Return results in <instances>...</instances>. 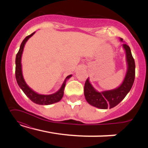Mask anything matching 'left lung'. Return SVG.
Masks as SVG:
<instances>
[{
    "label": "left lung",
    "instance_id": "1",
    "mask_svg": "<svg viewBox=\"0 0 148 148\" xmlns=\"http://www.w3.org/2000/svg\"><path fill=\"white\" fill-rule=\"evenodd\" d=\"M120 42L123 39L120 38ZM125 51L127 71L122 84L118 87L108 90L98 91L90 82L89 78L86 80L84 86V95L87 102L91 106L101 109L112 108L118 104L130 91L135 79V62L128 45L123 44Z\"/></svg>",
    "mask_w": 148,
    "mask_h": 148
}]
</instances>
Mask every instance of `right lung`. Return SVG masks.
<instances>
[{
	"label": "right lung",
	"instance_id": "obj_1",
	"mask_svg": "<svg viewBox=\"0 0 148 148\" xmlns=\"http://www.w3.org/2000/svg\"><path fill=\"white\" fill-rule=\"evenodd\" d=\"M35 33V32H34V33H32L31 35L27 36L24 40H23V42H21L19 50H18L17 54H16V60H15V64H16L15 76H16V82H17L19 88L23 90L25 95L28 97L33 102L39 105H50L52 104V103H55L60 101L64 95V86H65L66 85V81H67L69 79H70L72 75L70 74V75L67 76V77H66V79H64V82L62 83L60 89H59L57 92H56L53 93V94H39V93L34 91L32 88H30L29 86H28V84H27L26 82L25 81L24 78H23V72H22L21 58L25 43H26L27 41L29 40V38H30V37L33 36Z\"/></svg>",
	"mask_w": 148,
	"mask_h": 148
}]
</instances>
